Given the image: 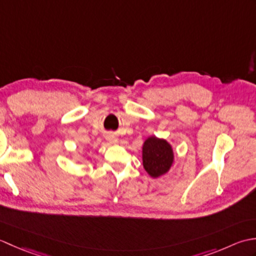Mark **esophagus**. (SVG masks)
Returning <instances> with one entry per match:
<instances>
[{"mask_svg":"<svg viewBox=\"0 0 256 256\" xmlns=\"http://www.w3.org/2000/svg\"><path fill=\"white\" fill-rule=\"evenodd\" d=\"M106 138H108V140L110 143H116L118 142V138L114 134H108V136H106Z\"/></svg>","mask_w":256,"mask_h":256,"instance_id":"obj_1","label":"esophagus"}]
</instances>
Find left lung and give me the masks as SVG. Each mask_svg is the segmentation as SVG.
Returning a JSON list of instances; mask_svg holds the SVG:
<instances>
[{"mask_svg": "<svg viewBox=\"0 0 256 256\" xmlns=\"http://www.w3.org/2000/svg\"><path fill=\"white\" fill-rule=\"evenodd\" d=\"M143 167L152 178H160L170 170L175 162L172 146L165 138L150 136L142 148Z\"/></svg>", "mask_w": 256, "mask_h": 256, "instance_id": "1", "label": "left lung"}]
</instances>
